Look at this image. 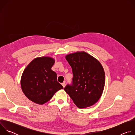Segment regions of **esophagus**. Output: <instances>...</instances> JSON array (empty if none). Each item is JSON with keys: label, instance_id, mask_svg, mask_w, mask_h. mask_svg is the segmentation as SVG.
<instances>
[{"label": "esophagus", "instance_id": "34e87169", "mask_svg": "<svg viewBox=\"0 0 135 135\" xmlns=\"http://www.w3.org/2000/svg\"><path fill=\"white\" fill-rule=\"evenodd\" d=\"M62 86L64 87V88H65V86H66V83H65V82H63V83H62Z\"/></svg>", "mask_w": 135, "mask_h": 135}]
</instances>
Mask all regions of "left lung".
Returning <instances> with one entry per match:
<instances>
[{
	"mask_svg": "<svg viewBox=\"0 0 135 135\" xmlns=\"http://www.w3.org/2000/svg\"><path fill=\"white\" fill-rule=\"evenodd\" d=\"M71 66L72 83L64 88L74 104L80 108L94 105L103 93L105 76L101 64L85 52H78L66 55Z\"/></svg>",
	"mask_w": 135,
	"mask_h": 135,
	"instance_id": "obj_1",
	"label": "left lung"
}]
</instances>
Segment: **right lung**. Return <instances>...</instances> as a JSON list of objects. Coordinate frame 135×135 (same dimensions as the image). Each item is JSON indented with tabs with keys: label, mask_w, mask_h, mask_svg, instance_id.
Masks as SVG:
<instances>
[{
	"label": "right lung",
	"mask_w": 135,
	"mask_h": 135,
	"mask_svg": "<svg viewBox=\"0 0 135 135\" xmlns=\"http://www.w3.org/2000/svg\"><path fill=\"white\" fill-rule=\"evenodd\" d=\"M54 61L50 57H37L24 70L21 88L26 97L33 103L44 104L56 91L64 89L57 81L56 73L51 69Z\"/></svg>",
	"instance_id": "1"
}]
</instances>
